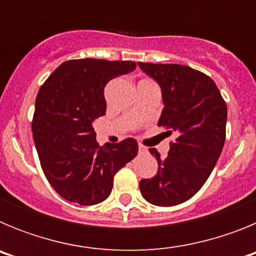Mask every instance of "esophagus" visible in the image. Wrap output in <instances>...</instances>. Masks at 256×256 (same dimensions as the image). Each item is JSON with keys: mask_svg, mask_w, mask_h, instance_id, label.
<instances>
[{"mask_svg": "<svg viewBox=\"0 0 256 256\" xmlns=\"http://www.w3.org/2000/svg\"><path fill=\"white\" fill-rule=\"evenodd\" d=\"M138 151L141 154H144V152H148V148H144V144H138Z\"/></svg>", "mask_w": 256, "mask_h": 256, "instance_id": "esophagus-1", "label": "esophagus"}]
</instances>
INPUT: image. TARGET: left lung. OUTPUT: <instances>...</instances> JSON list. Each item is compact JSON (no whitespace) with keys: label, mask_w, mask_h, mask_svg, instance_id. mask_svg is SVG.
Wrapping results in <instances>:
<instances>
[{"label":"left lung","mask_w":256,"mask_h":256,"mask_svg":"<svg viewBox=\"0 0 256 256\" xmlns=\"http://www.w3.org/2000/svg\"><path fill=\"white\" fill-rule=\"evenodd\" d=\"M162 87L164 108L158 126L176 134L165 159L148 148L159 164L150 180H141L140 191L156 206L182 204L204 186L226 141L227 105L212 78L180 64L138 62Z\"/></svg>","instance_id":"8db88e82"}]
</instances>
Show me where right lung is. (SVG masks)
Returning a JSON list of instances; mask_svg holds the SVG:
<instances>
[{
	"label": "right lung",
	"mask_w": 256,
	"mask_h": 256,
	"mask_svg": "<svg viewBox=\"0 0 256 256\" xmlns=\"http://www.w3.org/2000/svg\"><path fill=\"white\" fill-rule=\"evenodd\" d=\"M134 61H65L40 86L32 132L47 180L61 198L79 205L106 200L114 176L134 159L138 144L126 138L100 146L92 123L106 112L108 80L136 69Z\"/></svg>",
	"instance_id": "obj_1"
}]
</instances>
